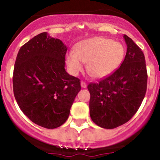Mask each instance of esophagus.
<instances>
[{
    "label": "esophagus",
    "instance_id": "1",
    "mask_svg": "<svg viewBox=\"0 0 160 160\" xmlns=\"http://www.w3.org/2000/svg\"><path fill=\"white\" fill-rule=\"evenodd\" d=\"M80 85H81L82 88H87V83H85L84 81H81L80 82Z\"/></svg>",
    "mask_w": 160,
    "mask_h": 160
}]
</instances>
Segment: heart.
<instances>
[{
	"label": "heart",
	"instance_id": "heart-1",
	"mask_svg": "<svg viewBox=\"0 0 160 160\" xmlns=\"http://www.w3.org/2000/svg\"><path fill=\"white\" fill-rule=\"evenodd\" d=\"M125 56V48L118 42L104 37H93L78 42L73 52L66 56L67 64L72 74L86 70L93 78H102L117 70Z\"/></svg>",
	"mask_w": 160,
	"mask_h": 160
}]
</instances>
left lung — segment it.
Instances as JSON below:
<instances>
[{
    "instance_id": "obj_1",
    "label": "left lung",
    "mask_w": 160,
    "mask_h": 160,
    "mask_svg": "<svg viewBox=\"0 0 160 160\" xmlns=\"http://www.w3.org/2000/svg\"><path fill=\"white\" fill-rule=\"evenodd\" d=\"M127 52L122 65L108 77L88 86L90 115L98 126L117 128L130 120L139 108L147 88L145 56L132 38L124 35Z\"/></svg>"
}]
</instances>
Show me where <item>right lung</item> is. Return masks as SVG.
Segmentation results:
<instances>
[{"label":"right lung","instance_id":"add662e5","mask_svg":"<svg viewBox=\"0 0 160 160\" xmlns=\"http://www.w3.org/2000/svg\"><path fill=\"white\" fill-rule=\"evenodd\" d=\"M67 47L42 32L21 47L13 73V90L22 112L46 128L61 126L79 93L80 79L65 70Z\"/></svg>","mask_w":160,"mask_h":160}]
</instances>
